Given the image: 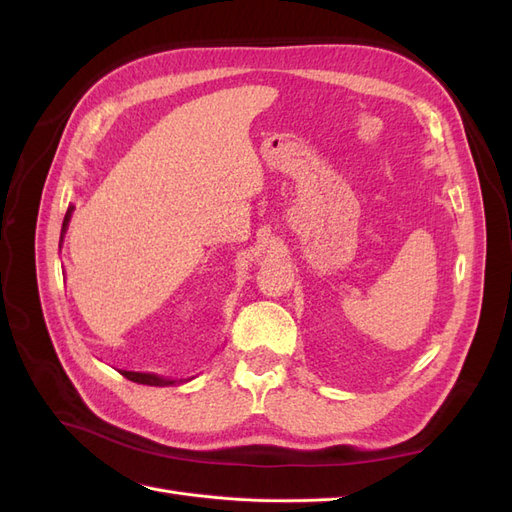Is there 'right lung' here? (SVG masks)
Returning <instances> with one entry per match:
<instances>
[{"label":"right lung","mask_w":512,"mask_h":512,"mask_svg":"<svg viewBox=\"0 0 512 512\" xmlns=\"http://www.w3.org/2000/svg\"><path fill=\"white\" fill-rule=\"evenodd\" d=\"M72 211H74V207H68L64 224H61V239H64L66 230H68V222L72 218ZM59 245H61V241H59ZM121 376H126L128 380L138 382V384H147V386H173V384H177V380H170V378L156 376V374H141V371H121Z\"/></svg>","instance_id":"1"}]
</instances>
